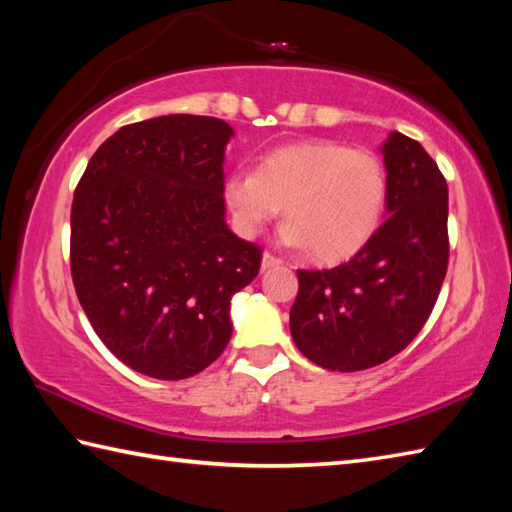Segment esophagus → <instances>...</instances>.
Here are the masks:
<instances>
[{
	"mask_svg": "<svg viewBox=\"0 0 512 512\" xmlns=\"http://www.w3.org/2000/svg\"><path fill=\"white\" fill-rule=\"evenodd\" d=\"M279 264H281V259L275 257V255H270L268 250L262 255V270H270V268H275V266H279Z\"/></svg>",
	"mask_w": 512,
	"mask_h": 512,
	"instance_id": "esophagus-1",
	"label": "esophagus"
}]
</instances>
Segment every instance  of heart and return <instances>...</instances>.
Returning <instances> with one entry per match:
<instances>
[{
    "instance_id": "obj_1",
    "label": "heart",
    "mask_w": 512,
    "mask_h": 512,
    "mask_svg": "<svg viewBox=\"0 0 512 512\" xmlns=\"http://www.w3.org/2000/svg\"><path fill=\"white\" fill-rule=\"evenodd\" d=\"M387 191V173L376 154L332 140L273 149L257 171L237 169L224 180L237 233L255 237L284 206L288 222L281 239L310 248L323 264L350 259L374 237Z\"/></svg>"
}]
</instances>
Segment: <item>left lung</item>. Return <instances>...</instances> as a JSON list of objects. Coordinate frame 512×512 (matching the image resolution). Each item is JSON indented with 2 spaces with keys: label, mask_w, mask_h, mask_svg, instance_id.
I'll return each instance as SVG.
<instances>
[{
  "label": "left lung",
  "mask_w": 512,
  "mask_h": 512,
  "mask_svg": "<svg viewBox=\"0 0 512 512\" xmlns=\"http://www.w3.org/2000/svg\"><path fill=\"white\" fill-rule=\"evenodd\" d=\"M387 217L358 253L330 270H299L290 334L332 372H361L405 350L436 306L449 264V189L418 140L380 147Z\"/></svg>",
  "instance_id": "left-lung-1"
}]
</instances>
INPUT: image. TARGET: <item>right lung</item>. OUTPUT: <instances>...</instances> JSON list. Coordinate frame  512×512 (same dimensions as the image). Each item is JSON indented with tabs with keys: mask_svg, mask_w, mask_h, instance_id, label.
Segmentation results:
<instances>
[{
	"mask_svg": "<svg viewBox=\"0 0 512 512\" xmlns=\"http://www.w3.org/2000/svg\"><path fill=\"white\" fill-rule=\"evenodd\" d=\"M231 138L213 116L125 125L74 191L76 297L107 350L145 376L182 380L209 367L233 334V295L259 273L262 248L224 220Z\"/></svg>",
	"mask_w": 512,
	"mask_h": 512,
	"instance_id": "add662e5",
	"label": "right lung"
}]
</instances>
